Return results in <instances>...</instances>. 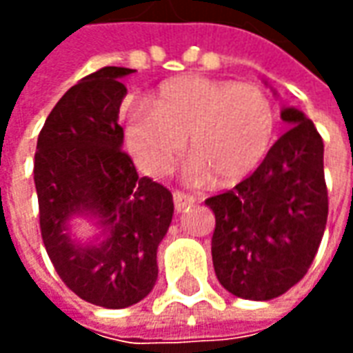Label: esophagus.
I'll use <instances>...</instances> for the list:
<instances>
[{"label": "esophagus", "instance_id": "34e87169", "mask_svg": "<svg viewBox=\"0 0 353 353\" xmlns=\"http://www.w3.org/2000/svg\"><path fill=\"white\" fill-rule=\"evenodd\" d=\"M192 204H194V199H192L191 194L181 191H174V208H176V212H185Z\"/></svg>", "mask_w": 353, "mask_h": 353}]
</instances>
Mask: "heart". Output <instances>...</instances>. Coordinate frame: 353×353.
<instances>
[{
  "instance_id": "1",
  "label": "heart",
  "mask_w": 353,
  "mask_h": 353,
  "mask_svg": "<svg viewBox=\"0 0 353 353\" xmlns=\"http://www.w3.org/2000/svg\"><path fill=\"white\" fill-rule=\"evenodd\" d=\"M276 115L268 96L253 85L204 77H179L162 85L153 109H132L128 147L138 166L151 176L166 174L183 151L191 183L214 176L236 183L257 168L270 149Z\"/></svg>"
}]
</instances>
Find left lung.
<instances>
[{"label":"left lung","mask_w":353,"mask_h":353,"mask_svg":"<svg viewBox=\"0 0 353 353\" xmlns=\"http://www.w3.org/2000/svg\"><path fill=\"white\" fill-rule=\"evenodd\" d=\"M291 126L252 176L206 200L215 215V276L232 295L270 301L303 280L325 230L329 200L323 139L296 108L281 109Z\"/></svg>","instance_id":"8db88e82"}]
</instances>
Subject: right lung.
<instances>
[{"label": "right lung", "instance_id": "add662e5", "mask_svg": "<svg viewBox=\"0 0 353 353\" xmlns=\"http://www.w3.org/2000/svg\"><path fill=\"white\" fill-rule=\"evenodd\" d=\"M130 73L108 65L73 85L43 124L34 162L45 250L65 285L103 308H126L151 293L157 248L174 215L172 192L139 177L121 149V79ZM73 216L94 219L101 236L77 243Z\"/></svg>", "mask_w": 353, "mask_h": 353}]
</instances>
